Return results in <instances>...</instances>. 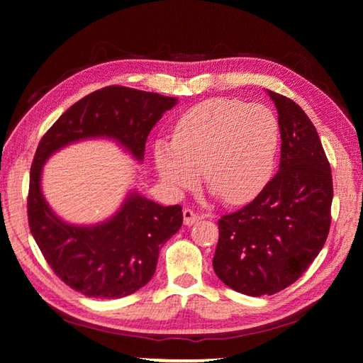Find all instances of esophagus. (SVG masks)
Wrapping results in <instances>:
<instances>
[{
	"label": "esophagus",
	"mask_w": 363,
	"mask_h": 363,
	"mask_svg": "<svg viewBox=\"0 0 363 363\" xmlns=\"http://www.w3.org/2000/svg\"><path fill=\"white\" fill-rule=\"evenodd\" d=\"M182 216H184V224H186V225H192L200 219L199 214H196L194 210H190V208H184Z\"/></svg>",
	"instance_id": "34e87169"
}]
</instances>
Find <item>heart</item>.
Masks as SVG:
<instances>
[{
	"instance_id": "b5f03b06",
	"label": "heart",
	"mask_w": 363,
	"mask_h": 363,
	"mask_svg": "<svg viewBox=\"0 0 363 363\" xmlns=\"http://www.w3.org/2000/svg\"><path fill=\"white\" fill-rule=\"evenodd\" d=\"M280 128L261 104L208 99L186 110L173 139L153 144L155 168L173 189L194 184L201 167L205 186L227 205L253 200L272 173Z\"/></svg>"
}]
</instances>
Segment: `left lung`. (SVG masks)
Instances as JSON below:
<instances>
[{
	"instance_id": "8db88e82",
	"label": "left lung",
	"mask_w": 363,
	"mask_h": 363,
	"mask_svg": "<svg viewBox=\"0 0 363 363\" xmlns=\"http://www.w3.org/2000/svg\"><path fill=\"white\" fill-rule=\"evenodd\" d=\"M279 112V173L261 194L219 219L213 257L232 290L262 296L294 284L323 248L330 230L333 179L315 126L296 102L267 91Z\"/></svg>"
}]
</instances>
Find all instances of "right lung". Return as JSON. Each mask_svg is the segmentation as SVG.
<instances>
[{
  "label": "right lung",
  "mask_w": 363,
  "mask_h": 363,
  "mask_svg": "<svg viewBox=\"0 0 363 363\" xmlns=\"http://www.w3.org/2000/svg\"><path fill=\"white\" fill-rule=\"evenodd\" d=\"M176 104V97L107 86L73 104L40 140L30 169V232L54 274L84 296L116 299L149 284L160 248L181 229L182 208L162 206L131 190L102 223H65L43 195V167L60 149L86 139L115 140L140 163L152 128Z\"/></svg>",
  "instance_id": "obj_1"
}]
</instances>
